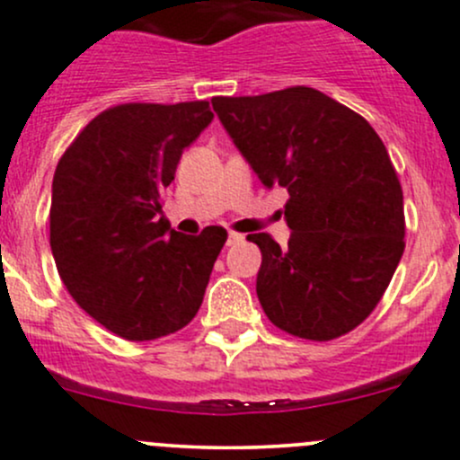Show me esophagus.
Returning a JSON list of instances; mask_svg holds the SVG:
<instances>
[{
    "label": "esophagus",
    "mask_w": 460,
    "mask_h": 460,
    "mask_svg": "<svg viewBox=\"0 0 460 460\" xmlns=\"http://www.w3.org/2000/svg\"><path fill=\"white\" fill-rule=\"evenodd\" d=\"M244 235L243 234H235V231H229V238H226V244H238L243 243Z\"/></svg>",
    "instance_id": "obj_1"
}]
</instances>
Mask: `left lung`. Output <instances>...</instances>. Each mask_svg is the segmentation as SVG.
<instances>
[{"label":"left lung","instance_id":"8db88e82","mask_svg":"<svg viewBox=\"0 0 460 460\" xmlns=\"http://www.w3.org/2000/svg\"><path fill=\"white\" fill-rule=\"evenodd\" d=\"M211 104L264 187L289 193L287 249L269 234L247 235L262 253L264 314L305 341L345 336L380 303L405 249L402 189L383 140L309 86Z\"/></svg>","mask_w":460,"mask_h":460}]
</instances>
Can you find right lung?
<instances>
[{"mask_svg":"<svg viewBox=\"0 0 460 460\" xmlns=\"http://www.w3.org/2000/svg\"><path fill=\"white\" fill-rule=\"evenodd\" d=\"M208 102H131L102 111L59 157L50 200V249L77 305L127 341H155L200 309L222 226L171 229L162 189L182 151L211 124Z\"/></svg>","mask_w":460,"mask_h":460,"instance_id":"obj_1","label":"right lung"}]
</instances>
